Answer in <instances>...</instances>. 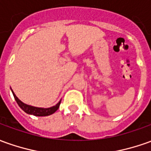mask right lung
Listing matches in <instances>:
<instances>
[{
  "instance_id": "obj_1",
  "label": "right lung",
  "mask_w": 151,
  "mask_h": 151,
  "mask_svg": "<svg viewBox=\"0 0 151 151\" xmlns=\"http://www.w3.org/2000/svg\"><path fill=\"white\" fill-rule=\"evenodd\" d=\"M11 89V88H10ZM11 91H12V93H13V95H14V99H15V101L17 102V104H18V105L19 106V108L23 110V111H24L26 113H28V114H30V115H34V116H38V117H45V116H49L51 114H52L54 113L59 108V106H60V104H61V100L58 102V104H56L55 106H52V107H50V108H38V107H34V106H31V105H28V104H26L24 103H23L21 100H19L17 96L14 94V91L11 89Z\"/></svg>"
}]
</instances>
